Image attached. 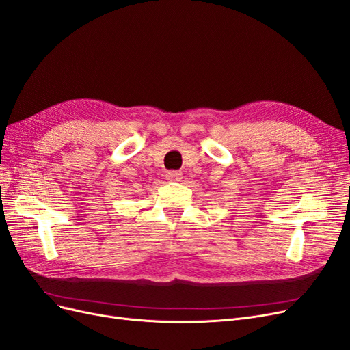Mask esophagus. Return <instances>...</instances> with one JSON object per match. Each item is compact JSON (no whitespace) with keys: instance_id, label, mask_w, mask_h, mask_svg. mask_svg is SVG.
<instances>
[{"instance_id":"34e87169","label":"esophagus","mask_w":350,"mask_h":350,"mask_svg":"<svg viewBox=\"0 0 350 350\" xmlns=\"http://www.w3.org/2000/svg\"><path fill=\"white\" fill-rule=\"evenodd\" d=\"M166 179L169 183H178V181H181V179H183V174L179 171H171V172L166 174Z\"/></svg>"}]
</instances>
